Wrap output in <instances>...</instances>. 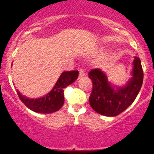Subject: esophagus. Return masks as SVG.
<instances>
[{"label":"esophagus","mask_w":154,"mask_h":154,"mask_svg":"<svg viewBox=\"0 0 154 154\" xmlns=\"http://www.w3.org/2000/svg\"><path fill=\"white\" fill-rule=\"evenodd\" d=\"M85 72H84L83 69H80L79 70V79L82 78L83 76H85Z\"/></svg>","instance_id":"esophagus-1"}]
</instances>
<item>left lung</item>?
<instances>
[{"mask_svg":"<svg viewBox=\"0 0 154 154\" xmlns=\"http://www.w3.org/2000/svg\"><path fill=\"white\" fill-rule=\"evenodd\" d=\"M89 77L92 82L89 103L96 112L106 116H116L130 106L137 98L143 80L140 59L134 58L131 78L123 86H115L99 69H92Z\"/></svg>","mask_w":154,"mask_h":154,"instance_id":"left-lung-1","label":"left lung"}]
</instances>
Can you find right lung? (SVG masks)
Listing matches in <instances>:
<instances>
[{
	"mask_svg": "<svg viewBox=\"0 0 154 154\" xmlns=\"http://www.w3.org/2000/svg\"><path fill=\"white\" fill-rule=\"evenodd\" d=\"M79 76V72H63L51 91L45 96L30 99L17 90L19 98L31 110L38 113H52L60 109L64 104V89L73 83Z\"/></svg>",
	"mask_w": 154,
	"mask_h": 154,
	"instance_id": "add662e5",
	"label": "right lung"
}]
</instances>
